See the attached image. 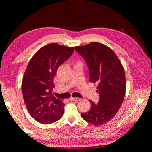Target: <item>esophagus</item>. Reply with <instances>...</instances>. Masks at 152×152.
<instances>
[{"label":"esophagus","mask_w":152,"mask_h":152,"mask_svg":"<svg viewBox=\"0 0 152 152\" xmlns=\"http://www.w3.org/2000/svg\"><path fill=\"white\" fill-rule=\"evenodd\" d=\"M80 98H78V97H71L70 98V101H80Z\"/></svg>","instance_id":"1"}]
</instances>
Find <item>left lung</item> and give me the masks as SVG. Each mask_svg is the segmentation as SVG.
I'll list each match as a JSON object with an SVG mask.
<instances>
[{"instance_id":"1","label":"left lung","mask_w":152,"mask_h":152,"mask_svg":"<svg viewBox=\"0 0 152 152\" xmlns=\"http://www.w3.org/2000/svg\"><path fill=\"white\" fill-rule=\"evenodd\" d=\"M88 64L90 82L96 84L99 100L91 102L88 112L81 114L87 122L105 124L114 117L124 101L126 81L124 67L110 48L99 42L75 47Z\"/></svg>"}]
</instances>
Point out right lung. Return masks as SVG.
<instances>
[{
  "label": "right lung",
  "mask_w": 152,
  "mask_h": 152,
  "mask_svg": "<svg viewBox=\"0 0 152 152\" xmlns=\"http://www.w3.org/2000/svg\"><path fill=\"white\" fill-rule=\"evenodd\" d=\"M74 48L56 43L46 45L31 58L22 81V93L28 112L42 124H52L62 117L64 104L51 95L58 68L72 56Z\"/></svg>",
  "instance_id": "right-lung-1"
}]
</instances>
